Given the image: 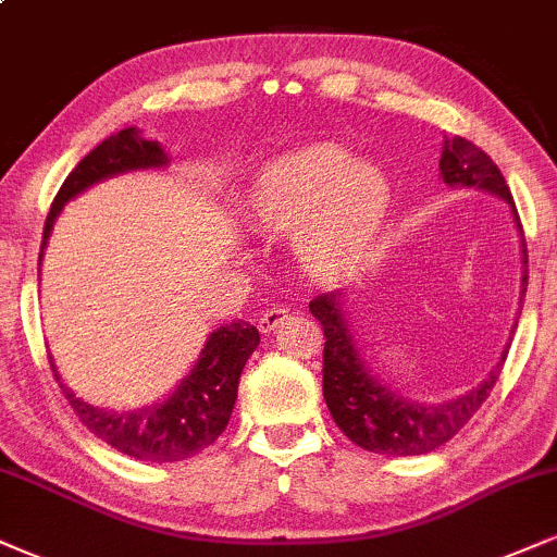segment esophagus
<instances>
[{
  "label": "esophagus",
  "instance_id": "1",
  "mask_svg": "<svg viewBox=\"0 0 557 557\" xmlns=\"http://www.w3.org/2000/svg\"><path fill=\"white\" fill-rule=\"evenodd\" d=\"M286 318H289V310H286V307H281V305L268 307V310L260 312V318H258L260 333H271L273 327H278Z\"/></svg>",
  "mask_w": 557,
  "mask_h": 557
}]
</instances>
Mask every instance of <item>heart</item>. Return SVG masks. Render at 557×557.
I'll use <instances>...</instances> for the list:
<instances>
[{"instance_id": "heart-1", "label": "heart", "mask_w": 557, "mask_h": 557, "mask_svg": "<svg viewBox=\"0 0 557 557\" xmlns=\"http://www.w3.org/2000/svg\"><path fill=\"white\" fill-rule=\"evenodd\" d=\"M389 201L387 175L331 141L278 157L252 190L258 222L271 232L301 230V260L320 276H343L359 263Z\"/></svg>"}]
</instances>
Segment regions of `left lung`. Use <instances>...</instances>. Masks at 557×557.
I'll return each instance as SVG.
<instances>
[{"mask_svg": "<svg viewBox=\"0 0 557 557\" xmlns=\"http://www.w3.org/2000/svg\"><path fill=\"white\" fill-rule=\"evenodd\" d=\"M444 183L449 185H468V188H485L509 201L517 226L521 230L517 206H513L511 190L506 185L504 175L496 168L483 149L475 144L451 136L444 141L442 160H438ZM527 263V243L521 235ZM527 286V276L521 278ZM527 289H521L524 297ZM310 312L318 318L325 335V348H322V395H325L327 410L338 429L359 444L361 449L376 451L387 457H410V455H429L438 446L449 442L451 436L478 413L480 405L488 400L491 389L496 387L500 369H504L509 346L496 363V369L480 382L468 395L455 397V400L442 405H421L408 403L405 397H397L382 387L374 376H369L367 367L356 354L354 338L348 333L346 320L341 312V299L335 292L320 294L310 301Z\"/></svg>", "mask_w": 557, "mask_h": 557, "instance_id": "left-lung-1", "label": "left lung"}]
</instances>
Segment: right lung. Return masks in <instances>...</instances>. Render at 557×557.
<instances>
[{
    "label": "right lung",
    "instance_id": "obj_1",
    "mask_svg": "<svg viewBox=\"0 0 557 557\" xmlns=\"http://www.w3.org/2000/svg\"><path fill=\"white\" fill-rule=\"evenodd\" d=\"M164 162H168V157H164L160 144L141 139L134 128H123L111 139L102 141L100 147H95L66 175L57 198H53L44 226L40 258H44L53 219L69 198L82 194L102 177L126 173V170L160 168ZM258 343V331L245 320L219 327L216 333H211L201 359L177 384L175 393L164 403L134 410V413H108V410L92 408V405L74 397L72 389H66V384H61L53 363L51 372L57 376L66 403L72 405V410L87 431H92L95 436L128 457L147 459V462H177V459L194 457L196 451L214 444L224 425L230 423L232 408L237 400L239 374H243L245 361L256 351Z\"/></svg>",
    "mask_w": 557,
    "mask_h": 557
}]
</instances>
